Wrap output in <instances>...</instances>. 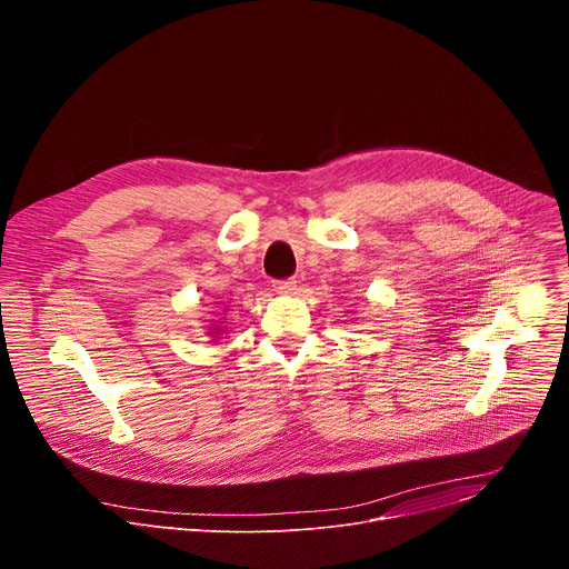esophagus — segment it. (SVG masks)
Wrapping results in <instances>:
<instances>
[{
	"label": "esophagus",
	"mask_w": 569,
	"mask_h": 569,
	"mask_svg": "<svg viewBox=\"0 0 569 569\" xmlns=\"http://www.w3.org/2000/svg\"><path fill=\"white\" fill-rule=\"evenodd\" d=\"M274 290L279 295H292L297 290V281L290 277V279H277L274 281Z\"/></svg>",
	"instance_id": "34e87169"
}]
</instances>
